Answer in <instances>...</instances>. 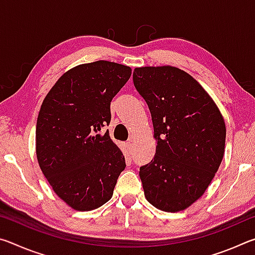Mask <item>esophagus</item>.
Returning <instances> with one entry per match:
<instances>
[{"label":"esophagus","mask_w":255,"mask_h":255,"mask_svg":"<svg viewBox=\"0 0 255 255\" xmlns=\"http://www.w3.org/2000/svg\"><path fill=\"white\" fill-rule=\"evenodd\" d=\"M126 146H127V148H128V150H129V152H130V150H131V148H132V143H131V140H129V141H127V144H126Z\"/></svg>","instance_id":"esophagus-1"}]
</instances>
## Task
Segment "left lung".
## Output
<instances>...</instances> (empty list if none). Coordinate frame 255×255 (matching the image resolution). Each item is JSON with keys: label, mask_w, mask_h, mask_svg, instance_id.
Here are the masks:
<instances>
[{"label": "left lung", "mask_w": 255, "mask_h": 255, "mask_svg": "<svg viewBox=\"0 0 255 255\" xmlns=\"http://www.w3.org/2000/svg\"><path fill=\"white\" fill-rule=\"evenodd\" d=\"M133 85L152 115L154 158L140 166L145 198L159 210L187 209L204 195L225 152V122L206 90L173 66L137 67Z\"/></svg>", "instance_id": "obj_1"}]
</instances>
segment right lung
I'll use <instances>...</instances> for the list:
<instances>
[{
  "instance_id": "add662e5",
  "label": "right lung",
  "mask_w": 255,
  "mask_h": 255,
  "mask_svg": "<svg viewBox=\"0 0 255 255\" xmlns=\"http://www.w3.org/2000/svg\"><path fill=\"white\" fill-rule=\"evenodd\" d=\"M131 75L122 64L98 60L71 68L42 101L36 154L60 199L79 211L97 209L114 195L125 156L101 129L111 120L110 102Z\"/></svg>"
}]
</instances>
